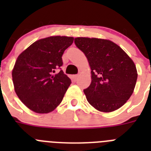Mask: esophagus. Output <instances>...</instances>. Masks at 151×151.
Masks as SVG:
<instances>
[{
    "mask_svg": "<svg viewBox=\"0 0 151 151\" xmlns=\"http://www.w3.org/2000/svg\"><path fill=\"white\" fill-rule=\"evenodd\" d=\"M78 76H79V74H77V75H76V76H75V78H78Z\"/></svg>",
    "mask_w": 151,
    "mask_h": 151,
    "instance_id": "1",
    "label": "esophagus"
}]
</instances>
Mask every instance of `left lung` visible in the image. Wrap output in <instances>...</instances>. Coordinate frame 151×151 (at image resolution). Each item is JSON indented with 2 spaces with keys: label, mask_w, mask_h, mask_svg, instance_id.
I'll list each match as a JSON object with an SVG mask.
<instances>
[{
  "label": "left lung",
  "mask_w": 151,
  "mask_h": 151,
  "mask_svg": "<svg viewBox=\"0 0 151 151\" xmlns=\"http://www.w3.org/2000/svg\"><path fill=\"white\" fill-rule=\"evenodd\" d=\"M74 42L91 69V83L84 90L89 104L105 113L123 106L132 94L138 78L132 60L110 40L78 37Z\"/></svg>",
  "instance_id": "8db88e82"
}]
</instances>
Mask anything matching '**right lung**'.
Masks as SVG:
<instances>
[{
    "mask_svg": "<svg viewBox=\"0 0 151 151\" xmlns=\"http://www.w3.org/2000/svg\"><path fill=\"white\" fill-rule=\"evenodd\" d=\"M74 38L50 36L31 45L22 52L12 71L14 89L20 101L31 110L48 113L62 101L71 84L63 70L62 56Z\"/></svg>",
    "mask_w": 151,
    "mask_h": 151,
    "instance_id": "obj_1",
    "label": "right lung"
}]
</instances>
